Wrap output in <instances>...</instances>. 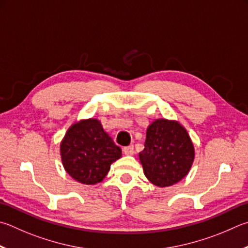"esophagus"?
Masks as SVG:
<instances>
[{
  "label": "esophagus",
  "instance_id": "34e87169",
  "mask_svg": "<svg viewBox=\"0 0 248 248\" xmlns=\"http://www.w3.org/2000/svg\"><path fill=\"white\" fill-rule=\"evenodd\" d=\"M124 155H133V154H134V148H133V146L130 145V146L124 147Z\"/></svg>",
  "mask_w": 248,
  "mask_h": 248
}]
</instances>
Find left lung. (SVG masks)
Masks as SVG:
<instances>
[{"label": "left lung", "mask_w": 248, "mask_h": 248, "mask_svg": "<svg viewBox=\"0 0 248 248\" xmlns=\"http://www.w3.org/2000/svg\"><path fill=\"white\" fill-rule=\"evenodd\" d=\"M195 150L186 129L177 120L156 119L146 129L144 150L139 154L148 181L166 187L190 172Z\"/></svg>", "instance_id": "1"}]
</instances>
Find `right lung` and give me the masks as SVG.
<instances>
[{
    "mask_svg": "<svg viewBox=\"0 0 248 248\" xmlns=\"http://www.w3.org/2000/svg\"><path fill=\"white\" fill-rule=\"evenodd\" d=\"M60 151L66 172L87 186L102 182L110 165L123 155L121 148L96 118L81 119L71 124L62 140Z\"/></svg>",
    "mask_w": 248,
    "mask_h": 248,
    "instance_id": "obj_1",
    "label": "right lung"
}]
</instances>
